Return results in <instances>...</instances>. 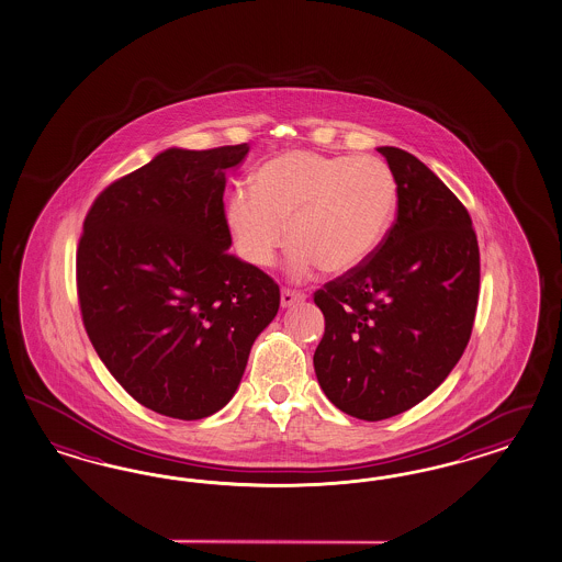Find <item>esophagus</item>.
Instances as JSON below:
<instances>
[{"instance_id":"34e87169","label":"esophagus","mask_w":562,"mask_h":562,"mask_svg":"<svg viewBox=\"0 0 562 562\" xmlns=\"http://www.w3.org/2000/svg\"><path fill=\"white\" fill-rule=\"evenodd\" d=\"M304 300V293H297V291H291V289L281 291V307H291V305L300 304Z\"/></svg>"}]
</instances>
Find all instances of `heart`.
Wrapping results in <instances>:
<instances>
[{
	"mask_svg": "<svg viewBox=\"0 0 562 562\" xmlns=\"http://www.w3.org/2000/svg\"><path fill=\"white\" fill-rule=\"evenodd\" d=\"M396 207V182L384 161L293 149L258 168L252 191H234L225 224L255 267L273 265L288 240L285 271L304 281L322 267L351 273L384 240Z\"/></svg>",
	"mask_w": 562,
	"mask_h": 562,
	"instance_id": "obj_1",
	"label": "heart"
}]
</instances>
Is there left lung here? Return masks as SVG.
<instances>
[{
    "label": "left lung",
    "mask_w": 562,
    "mask_h": 562,
    "mask_svg": "<svg viewBox=\"0 0 562 562\" xmlns=\"http://www.w3.org/2000/svg\"><path fill=\"white\" fill-rule=\"evenodd\" d=\"M396 182L398 213L375 255L326 283L314 369L326 398L361 420L425 401L470 340L481 285L472 220L413 154L378 147Z\"/></svg>",
    "instance_id": "1"
}]
</instances>
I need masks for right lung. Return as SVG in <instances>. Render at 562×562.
I'll return each instance as SVG.
<instances>
[{"instance_id": "1", "label": "right lung", "mask_w": 562, "mask_h": 562, "mask_svg": "<svg viewBox=\"0 0 562 562\" xmlns=\"http://www.w3.org/2000/svg\"><path fill=\"white\" fill-rule=\"evenodd\" d=\"M250 145L164 149L102 191L78 248V297L98 357L128 394L164 417L222 411L279 285L229 255L227 172Z\"/></svg>"}]
</instances>
